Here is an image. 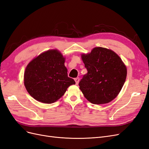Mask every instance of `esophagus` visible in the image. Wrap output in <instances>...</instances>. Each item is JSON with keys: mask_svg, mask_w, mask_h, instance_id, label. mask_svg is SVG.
I'll return each instance as SVG.
<instances>
[{"mask_svg": "<svg viewBox=\"0 0 149 149\" xmlns=\"http://www.w3.org/2000/svg\"><path fill=\"white\" fill-rule=\"evenodd\" d=\"M74 80H75V84H77V85H78V84H79V77H77V78H75V79H74Z\"/></svg>", "mask_w": 149, "mask_h": 149, "instance_id": "1", "label": "esophagus"}]
</instances>
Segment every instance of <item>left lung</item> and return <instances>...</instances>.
Segmentation results:
<instances>
[{
  "label": "left lung",
  "instance_id": "left-lung-1",
  "mask_svg": "<svg viewBox=\"0 0 149 149\" xmlns=\"http://www.w3.org/2000/svg\"><path fill=\"white\" fill-rule=\"evenodd\" d=\"M81 59L87 70L79 84L84 97L96 104L111 102L126 79V67L121 59L112 50L102 47L81 54Z\"/></svg>",
  "mask_w": 149,
  "mask_h": 149
}]
</instances>
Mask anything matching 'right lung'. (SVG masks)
I'll use <instances>...</instances> for the list:
<instances>
[{
    "label": "right lung",
    "mask_w": 149,
    "mask_h": 149,
    "mask_svg": "<svg viewBox=\"0 0 149 149\" xmlns=\"http://www.w3.org/2000/svg\"><path fill=\"white\" fill-rule=\"evenodd\" d=\"M65 58L57 49L48 50L33 59L24 73V85L31 97L41 103L51 104L64 95L71 85L64 65Z\"/></svg>",
    "instance_id": "add662e5"
}]
</instances>
